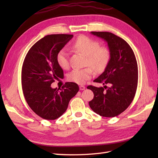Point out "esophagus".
Here are the masks:
<instances>
[{
	"label": "esophagus",
	"instance_id": "obj_1",
	"mask_svg": "<svg viewBox=\"0 0 158 158\" xmlns=\"http://www.w3.org/2000/svg\"><path fill=\"white\" fill-rule=\"evenodd\" d=\"M85 87L84 86V85H80V90H84V89H85Z\"/></svg>",
	"mask_w": 158,
	"mask_h": 158
}]
</instances>
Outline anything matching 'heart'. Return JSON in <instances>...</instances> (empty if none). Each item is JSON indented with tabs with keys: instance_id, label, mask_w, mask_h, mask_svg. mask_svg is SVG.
<instances>
[{
	"instance_id": "b5f03b06",
	"label": "heart",
	"mask_w": 158,
	"mask_h": 158,
	"mask_svg": "<svg viewBox=\"0 0 158 158\" xmlns=\"http://www.w3.org/2000/svg\"><path fill=\"white\" fill-rule=\"evenodd\" d=\"M73 47L86 56L85 64L92 66L98 73L102 72L109 63L111 56L110 51L106 47L100 46L99 43L92 38L85 35L79 36L73 43ZM56 59L60 68L67 69L69 67V53L65 49L57 52ZM92 68L88 66L84 69H74L69 74L68 80L78 84H83L94 75Z\"/></svg>"
}]
</instances>
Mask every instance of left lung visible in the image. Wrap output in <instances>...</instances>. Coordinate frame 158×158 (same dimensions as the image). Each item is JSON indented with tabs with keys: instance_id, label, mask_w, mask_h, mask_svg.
<instances>
[{
	"instance_id": "8db88e82",
	"label": "left lung",
	"mask_w": 158,
	"mask_h": 158,
	"mask_svg": "<svg viewBox=\"0 0 158 158\" xmlns=\"http://www.w3.org/2000/svg\"><path fill=\"white\" fill-rule=\"evenodd\" d=\"M91 33L107 43L111 56L103 73L94 80L95 82L102 83L104 86L87 87L94 94L89 106L102 117H116L125 111L135 96L138 79L136 56L131 46L120 37L107 31Z\"/></svg>"
}]
</instances>
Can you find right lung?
Segmentation results:
<instances>
[{
  "label": "right lung",
  "mask_w": 158,
  "mask_h": 158,
  "mask_svg": "<svg viewBox=\"0 0 158 158\" xmlns=\"http://www.w3.org/2000/svg\"><path fill=\"white\" fill-rule=\"evenodd\" d=\"M73 35H46L33 45L25 57L22 69L23 95L32 111L46 120H55L67 109L70 100L79 87L74 82H66L62 89L52 88L55 79L64 76L56 62V55Z\"/></svg>",
  "instance_id": "obj_1"
}]
</instances>
